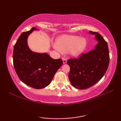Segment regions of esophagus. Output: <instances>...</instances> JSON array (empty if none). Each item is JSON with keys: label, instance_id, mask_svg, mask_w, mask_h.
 Masks as SVG:
<instances>
[{"label": "esophagus", "instance_id": "1", "mask_svg": "<svg viewBox=\"0 0 121 121\" xmlns=\"http://www.w3.org/2000/svg\"><path fill=\"white\" fill-rule=\"evenodd\" d=\"M62 59H63V63L65 64L67 62V59L66 58H63Z\"/></svg>", "mask_w": 121, "mask_h": 121}]
</instances>
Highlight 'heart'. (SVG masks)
Wrapping results in <instances>:
<instances>
[{"instance_id": "b5f03b06", "label": "heart", "mask_w": 121, "mask_h": 121, "mask_svg": "<svg viewBox=\"0 0 121 121\" xmlns=\"http://www.w3.org/2000/svg\"><path fill=\"white\" fill-rule=\"evenodd\" d=\"M57 45L63 52H68L70 51L73 55L78 56L85 49L86 40L77 36L63 35L57 39ZM56 48L59 50L57 47Z\"/></svg>"}]
</instances>
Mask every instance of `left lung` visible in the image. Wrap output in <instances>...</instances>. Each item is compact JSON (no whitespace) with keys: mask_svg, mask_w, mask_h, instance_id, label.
<instances>
[{"mask_svg":"<svg viewBox=\"0 0 121 121\" xmlns=\"http://www.w3.org/2000/svg\"><path fill=\"white\" fill-rule=\"evenodd\" d=\"M95 35L98 43L95 49L87 53H82L78 58H70L67 64L70 67L69 79L75 88H89L103 77L108 68L110 55L108 45L102 36L97 32Z\"/></svg>","mask_w":121,"mask_h":121,"instance_id":"left-lung-1","label":"left lung"}]
</instances>
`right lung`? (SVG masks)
Here are the masks:
<instances>
[{"mask_svg":"<svg viewBox=\"0 0 121 121\" xmlns=\"http://www.w3.org/2000/svg\"><path fill=\"white\" fill-rule=\"evenodd\" d=\"M35 27L21 34L15 44L13 64L22 82L36 89L44 88L51 83L54 74L63 64L60 58L54 59L47 53L33 52L28 47V36Z\"/></svg>","mask_w":121,"mask_h":121,"instance_id":"1","label":"right lung"}]
</instances>
